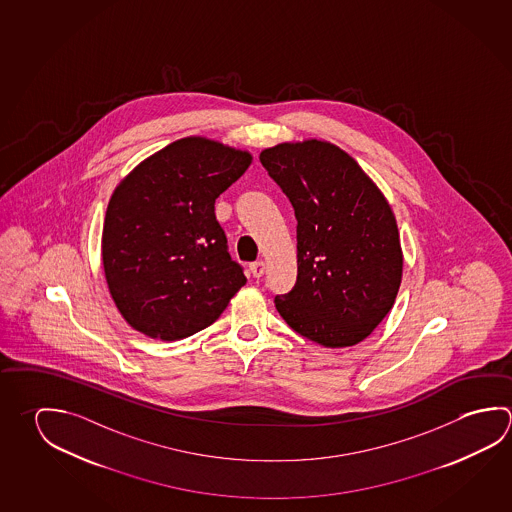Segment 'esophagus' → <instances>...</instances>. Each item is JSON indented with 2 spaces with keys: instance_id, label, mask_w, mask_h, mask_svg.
Instances as JSON below:
<instances>
[{
  "instance_id": "34e87169",
  "label": "esophagus",
  "mask_w": 512,
  "mask_h": 512,
  "mask_svg": "<svg viewBox=\"0 0 512 512\" xmlns=\"http://www.w3.org/2000/svg\"><path fill=\"white\" fill-rule=\"evenodd\" d=\"M250 271H252L253 277H262V275L266 273V264H264V260L252 262V264H250Z\"/></svg>"
}]
</instances>
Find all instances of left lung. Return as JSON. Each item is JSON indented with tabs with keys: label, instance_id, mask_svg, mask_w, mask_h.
Listing matches in <instances>:
<instances>
[{
	"label": "left lung",
	"instance_id": "1",
	"mask_svg": "<svg viewBox=\"0 0 512 512\" xmlns=\"http://www.w3.org/2000/svg\"><path fill=\"white\" fill-rule=\"evenodd\" d=\"M260 163L295 208L298 277L275 307L329 349L352 347L394 307L403 250L394 212L356 160L325 140L273 145Z\"/></svg>",
	"mask_w": 512,
	"mask_h": 512
}]
</instances>
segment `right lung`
<instances>
[{"label": "right lung", "mask_w": 512, "mask_h": 512, "mask_svg": "<svg viewBox=\"0 0 512 512\" xmlns=\"http://www.w3.org/2000/svg\"><path fill=\"white\" fill-rule=\"evenodd\" d=\"M252 160L248 151L187 136L118 183L102 228V264L111 298L135 331L162 341L192 336L246 284L214 205Z\"/></svg>", "instance_id": "1"}]
</instances>
